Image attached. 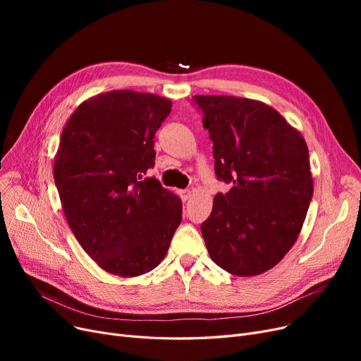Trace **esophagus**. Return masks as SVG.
Segmentation results:
<instances>
[{
    "label": "esophagus",
    "mask_w": 361,
    "mask_h": 361,
    "mask_svg": "<svg viewBox=\"0 0 361 361\" xmlns=\"http://www.w3.org/2000/svg\"><path fill=\"white\" fill-rule=\"evenodd\" d=\"M190 196H192L190 190H180V197L183 202H187L188 199H190Z\"/></svg>",
    "instance_id": "1"
}]
</instances>
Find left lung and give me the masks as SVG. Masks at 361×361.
Listing matches in <instances>:
<instances>
[{
	"label": "left lung",
	"mask_w": 361,
	"mask_h": 361,
	"mask_svg": "<svg viewBox=\"0 0 361 361\" xmlns=\"http://www.w3.org/2000/svg\"><path fill=\"white\" fill-rule=\"evenodd\" d=\"M214 143L215 174L230 184L202 225L211 259L224 271H269L295 243L313 197L309 149L279 112L237 97H193Z\"/></svg>",
	"instance_id": "left-lung-1"
}]
</instances>
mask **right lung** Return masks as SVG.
<instances>
[{"instance_id":"right-lung-1","label":"right lung","mask_w":361,"mask_h":361,"mask_svg":"<svg viewBox=\"0 0 361 361\" xmlns=\"http://www.w3.org/2000/svg\"><path fill=\"white\" fill-rule=\"evenodd\" d=\"M171 106L158 94L111 90L79 105L63 130L54 180L64 215L83 250L112 275L155 269L181 222V200L143 178Z\"/></svg>"}]
</instances>
